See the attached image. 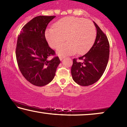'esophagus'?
<instances>
[{"mask_svg": "<svg viewBox=\"0 0 127 127\" xmlns=\"http://www.w3.org/2000/svg\"><path fill=\"white\" fill-rule=\"evenodd\" d=\"M64 58V56H59V59H60V60L61 61H62Z\"/></svg>", "mask_w": 127, "mask_h": 127, "instance_id": "34e87169", "label": "esophagus"}]
</instances>
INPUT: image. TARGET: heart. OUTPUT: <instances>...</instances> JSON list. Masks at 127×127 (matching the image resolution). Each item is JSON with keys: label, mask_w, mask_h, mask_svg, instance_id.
<instances>
[{"label": "heart", "mask_w": 127, "mask_h": 127, "mask_svg": "<svg viewBox=\"0 0 127 127\" xmlns=\"http://www.w3.org/2000/svg\"><path fill=\"white\" fill-rule=\"evenodd\" d=\"M49 46L55 49L65 40L68 42L59 46L57 53L60 56L77 52L83 54L92 47L96 37L95 26L91 20L75 17H65L54 23V28L45 32Z\"/></svg>", "instance_id": "obj_1"}]
</instances>
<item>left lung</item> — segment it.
Returning <instances> with one entry per match:
<instances>
[{
	"label": "left lung",
	"mask_w": 127,
	"mask_h": 127,
	"mask_svg": "<svg viewBox=\"0 0 127 127\" xmlns=\"http://www.w3.org/2000/svg\"><path fill=\"white\" fill-rule=\"evenodd\" d=\"M97 29L95 42L87 53L73 59L71 73L74 81L81 86L93 84L103 74L108 64L110 44L106 35L94 22Z\"/></svg>",
	"instance_id": "1"
}]
</instances>
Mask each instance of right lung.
Masks as SVG:
<instances>
[{
  "mask_svg": "<svg viewBox=\"0 0 127 127\" xmlns=\"http://www.w3.org/2000/svg\"><path fill=\"white\" fill-rule=\"evenodd\" d=\"M56 16H38L23 27L17 38L16 56L19 70L29 82L36 86L50 83L60 63L59 57L51 60L55 52L49 46L45 37L48 24Z\"/></svg>",
  "mask_w": 127,
  "mask_h": 127,
  "instance_id": "add662e5",
  "label": "right lung"
}]
</instances>
